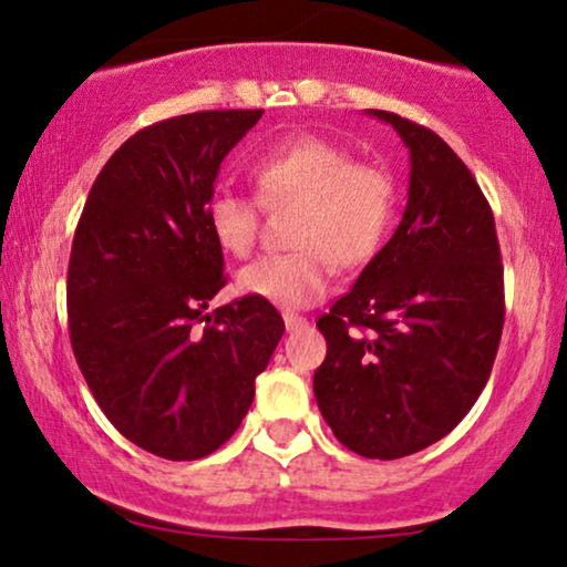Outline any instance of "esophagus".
Segmentation results:
<instances>
[{"mask_svg":"<svg viewBox=\"0 0 567 567\" xmlns=\"http://www.w3.org/2000/svg\"><path fill=\"white\" fill-rule=\"evenodd\" d=\"M284 324H286V330H289V332H297V330H301V328H307V317H299V315H293V312H286V315H284Z\"/></svg>","mask_w":567,"mask_h":567,"instance_id":"esophagus-1","label":"esophagus"}]
</instances>
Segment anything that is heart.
I'll list each match as a JSON object with an SVG mask.
<instances>
[{"instance_id":"b5f03b06","label":"heart","mask_w":567,"mask_h":567,"mask_svg":"<svg viewBox=\"0 0 567 567\" xmlns=\"http://www.w3.org/2000/svg\"><path fill=\"white\" fill-rule=\"evenodd\" d=\"M252 177L268 206L297 204L293 245L262 255L237 276L239 291L276 307L301 309L330 289L332 270L367 262L392 224L394 183L382 167L351 162L343 146L305 134L262 152ZM208 227L224 250L245 258L258 243V200L219 190L208 200Z\"/></svg>"}]
</instances>
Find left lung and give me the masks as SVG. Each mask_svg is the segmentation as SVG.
<instances>
[{"label":"left lung","mask_w":567,"mask_h":567,"mask_svg":"<svg viewBox=\"0 0 567 567\" xmlns=\"http://www.w3.org/2000/svg\"><path fill=\"white\" fill-rule=\"evenodd\" d=\"M367 113L408 146V206L317 320L328 355L315 398L340 444L400 460L444 439L483 392L503 330V266L491 206L452 146L398 113Z\"/></svg>","instance_id":"8db88e82"}]
</instances>
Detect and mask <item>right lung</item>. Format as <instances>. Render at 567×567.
<instances>
[{"label":"right lung","instance_id":"add662e5","mask_svg":"<svg viewBox=\"0 0 567 567\" xmlns=\"http://www.w3.org/2000/svg\"><path fill=\"white\" fill-rule=\"evenodd\" d=\"M262 111H204L136 131L100 169L66 276L69 338L115 429L162 460L216 452L239 429L284 320L224 286L208 200L227 154Z\"/></svg>","mask_w":567,"mask_h":567}]
</instances>
